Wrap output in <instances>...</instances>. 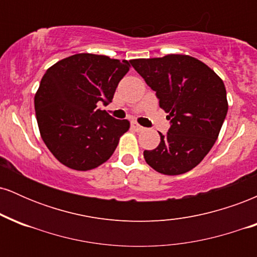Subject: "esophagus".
Instances as JSON below:
<instances>
[{"label": "esophagus", "mask_w": 257, "mask_h": 257, "mask_svg": "<svg viewBox=\"0 0 257 257\" xmlns=\"http://www.w3.org/2000/svg\"><path fill=\"white\" fill-rule=\"evenodd\" d=\"M132 128L135 129V131H137V132L144 131V126H141L138 122H135V120H134V122H132Z\"/></svg>", "instance_id": "1"}]
</instances>
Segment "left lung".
Instances as JSON below:
<instances>
[{
    "label": "left lung",
    "instance_id": "obj_1",
    "mask_svg": "<svg viewBox=\"0 0 257 257\" xmlns=\"http://www.w3.org/2000/svg\"><path fill=\"white\" fill-rule=\"evenodd\" d=\"M133 67L156 91L170 129L144 158L156 172L180 175L197 167L219 137L228 102L223 81L208 65L186 54L133 59Z\"/></svg>",
    "mask_w": 257,
    "mask_h": 257
}]
</instances>
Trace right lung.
Listing matches in <instances>:
<instances>
[{
	"instance_id": "1",
	"label": "right lung",
	"mask_w": 257,
	"mask_h": 257,
	"mask_svg": "<svg viewBox=\"0 0 257 257\" xmlns=\"http://www.w3.org/2000/svg\"><path fill=\"white\" fill-rule=\"evenodd\" d=\"M129 61L78 53L52 65L35 94L43 143L70 169L87 172L105 163L131 123L99 110L112 101Z\"/></svg>"
}]
</instances>
